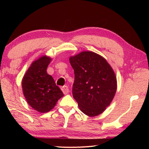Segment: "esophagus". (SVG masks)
<instances>
[{
  "label": "esophagus",
  "mask_w": 149,
  "mask_h": 149,
  "mask_svg": "<svg viewBox=\"0 0 149 149\" xmlns=\"http://www.w3.org/2000/svg\"><path fill=\"white\" fill-rule=\"evenodd\" d=\"M61 89H62V92H63V93H64V95H67L68 93H69L68 87L66 86V85H64V86H63V87L61 88Z\"/></svg>",
  "instance_id": "obj_1"
}]
</instances>
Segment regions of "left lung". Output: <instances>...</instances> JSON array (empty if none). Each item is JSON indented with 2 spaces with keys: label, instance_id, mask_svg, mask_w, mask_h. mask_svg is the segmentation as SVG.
Returning a JSON list of instances; mask_svg holds the SVG:
<instances>
[{
  "label": "left lung",
  "instance_id": "left-lung-1",
  "mask_svg": "<svg viewBox=\"0 0 149 149\" xmlns=\"http://www.w3.org/2000/svg\"><path fill=\"white\" fill-rule=\"evenodd\" d=\"M75 74L72 94L80 110L94 117L104 112L114 99L117 79L104 57L83 51L69 58Z\"/></svg>",
  "mask_w": 149,
  "mask_h": 149
}]
</instances>
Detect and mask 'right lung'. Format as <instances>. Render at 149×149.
Wrapping results in <instances>:
<instances>
[{"label": "right lung", "instance_id": "1", "mask_svg": "<svg viewBox=\"0 0 149 149\" xmlns=\"http://www.w3.org/2000/svg\"><path fill=\"white\" fill-rule=\"evenodd\" d=\"M52 58L42 56L35 60L24 74L22 81V90L30 107L41 113L53 109L64 94L55 84L47 69Z\"/></svg>", "mask_w": 149, "mask_h": 149}]
</instances>
